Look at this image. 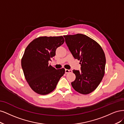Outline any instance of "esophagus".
<instances>
[{
    "label": "esophagus",
    "instance_id": "34e87169",
    "mask_svg": "<svg viewBox=\"0 0 124 124\" xmlns=\"http://www.w3.org/2000/svg\"><path fill=\"white\" fill-rule=\"evenodd\" d=\"M72 72V70H67V69H65V73L66 74H67V73H71Z\"/></svg>",
    "mask_w": 124,
    "mask_h": 124
}]
</instances>
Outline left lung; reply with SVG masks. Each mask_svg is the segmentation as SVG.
I'll return each mask as SVG.
<instances>
[{
  "instance_id": "left-lung-1",
  "label": "left lung",
  "mask_w": 124,
  "mask_h": 124,
  "mask_svg": "<svg viewBox=\"0 0 124 124\" xmlns=\"http://www.w3.org/2000/svg\"><path fill=\"white\" fill-rule=\"evenodd\" d=\"M64 37L70 53L81 64L80 71L73 70L76 79L71 85L79 93L90 94L97 88L104 76V51L98 43L86 35L78 33Z\"/></svg>"
}]
</instances>
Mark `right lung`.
I'll list each match as a JSON object with an SVG mask.
<instances>
[{"instance_id": "1", "label": "right lung", "mask_w": 124, "mask_h": 124, "mask_svg": "<svg viewBox=\"0 0 124 124\" xmlns=\"http://www.w3.org/2000/svg\"><path fill=\"white\" fill-rule=\"evenodd\" d=\"M64 42L60 37H40L28 45L21 61L26 81L33 91L40 95L51 93L55 88L65 69L56 70L49 65L58 47Z\"/></svg>"}]
</instances>
